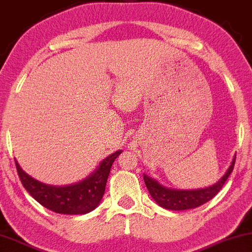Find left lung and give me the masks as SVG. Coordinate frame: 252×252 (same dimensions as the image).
Returning <instances> with one entry per match:
<instances>
[{
  "instance_id": "1",
  "label": "left lung",
  "mask_w": 252,
  "mask_h": 252,
  "mask_svg": "<svg viewBox=\"0 0 252 252\" xmlns=\"http://www.w3.org/2000/svg\"><path fill=\"white\" fill-rule=\"evenodd\" d=\"M235 163V156L233 158L231 166L226 170L217 183L209 188L198 189H175L163 187L155 178L149 177L147 174H143L144 183L147 185L148 191L150 192L152 199L158 203L160 207L168 210H187L193 209L203 205L214 198L223 188L224 183L233 171Z\"/></svg>"
}]
</instances>
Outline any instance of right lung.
Masks as SVG:
<instances>
[{
  "mask_svg": "<svg viewBox=\"0 0 252 252\" xmlns=\"http://www.w3.org/2000/svg\"><path fill=\"white\" fill-rule=\"evenodd\" d=\"M120 153L122 150H118L104 158L97 168L85 180L65 187H54L42 183L23 170L16 159L14 161L24 188L43 207L57 214L83 215L99 206L104 194L112 163Z\"/></svg>",
  "mask_w": 252,
  "mask_h": 252,
  "instance_id": "1",
  "label": "right lung"
}]
</instances>
